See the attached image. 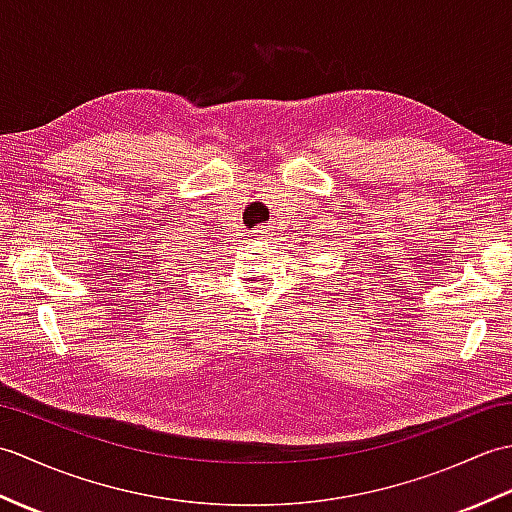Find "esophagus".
<instances>
[{
	"mask_svg": "<svg viewBox=\"0 0 512 512\" xmlns=\"http://www.w3.org/2000/svg\"><path fill=\"white\" fill-rule=\"evenodd\" d=\"M270 237H273V228H270V226H257L255 231H253V239H255V242H259V244L268 242Z\"/></svg>",
	"mask_w": 512,
	"mask_h": 512,
	"instance_id": "1",
	"label": "esophagus"
}]
</instances>
